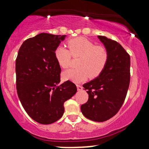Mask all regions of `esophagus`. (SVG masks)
Here are the masks:
<instances>
[{
    "label": "esophagus",
    "instance_id": "obj_1",
    "mask_svg": "<svg viewBox=\"0 0 149 149\" xmlns=\"http://www.w3.org/2000/svg\"><path fill=\"white\" fill-rule=\"evenodd\" d=\"M76 86H77V89H78V91H80V90H83V87H82L81 85H77Z\"/></svg>",
    "mask_w": 149,
    "mask_h": 149
}]
</instances>
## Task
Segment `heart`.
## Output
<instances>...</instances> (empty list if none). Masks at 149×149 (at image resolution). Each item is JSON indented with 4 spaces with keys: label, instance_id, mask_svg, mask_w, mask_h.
Wrapping results in <instances>:
<instances>
[{
    "label": "heart",
    "instance_id": "obj_1",
    "mask_svg": "<svg viewBox=\"0 0 149 149\" xmlns=\"http://www.w3.org/2000/svg\"><path fill=\"white\" fill-rule=\"evenodd\" d=\"M69 49L63 46L56 49L54 55L58 64L62 68H67L71 55L79 57L76 69H70L63 72L64 80L76 83L83 81L89 76L90 78L98 77L107 66L109 60V51L103 45H95L84 38H76L68 42Z\"/></svg>",
    "mask_w": 149,
    "mask_h": 149
}]
</instances>
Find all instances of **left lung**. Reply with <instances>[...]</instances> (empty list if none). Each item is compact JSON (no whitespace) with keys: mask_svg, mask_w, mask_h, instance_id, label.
<instances>
[{"mask_svg":"<svg viewBox=\"0 0 149 149\" xmlns=\"http://www.w3.org/2000/svg\"><path fill=\"white\" fill-rule=\"evenodd\" d=\"M98 38L109 51V60L100 76L83 85L89 99L80 109L88 119L104 122L118 112L127 95L130 57L115 40L102 36H98Z\"/></svg>","mask_w":149,"mask_h":149,"instance_id":"obj_1","label":"left lung"}]
</instances>
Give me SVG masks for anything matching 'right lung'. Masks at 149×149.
I'll return each mask as SVG.
<instances>
[{
  "instance_id": "add662e5",
  "label": "right lung",
  "mask_w": 149,
  "mask_h": 149,
  "mask_svg": "<svg viewBox=\"0 0 149 149\" xmlns=\"http://www.w3.org/2000/svg\"><path fill=\"white\" fill-rule=\"evenodd\" d=\"M65 38L42 33L26 40L19 49L15 64L17 95L26 112L38 123L60 119L64 103L77 92L69 80L59 85L61 68L54 52Z\"/></svg>"
}]
</instances>
